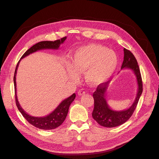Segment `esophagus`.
Wrapping results in <instances>:
<instances>
[{
    "label": "esophagus",
    "mask_w": 159,
    "mask_h": 159,
    "mask_svg": "<svg viewBox=\"0 0 159 159\" xmlns=\"http://www.w3.org/2000/svg\"><path fill=\"white\" fill-rule=\"evenodd\" d=\"M85 90L83 89H80V90L78 91V95H80V96L84 95H85Z\"/></svg>",
    "instance_id": "obj_1"
}]
</instances>
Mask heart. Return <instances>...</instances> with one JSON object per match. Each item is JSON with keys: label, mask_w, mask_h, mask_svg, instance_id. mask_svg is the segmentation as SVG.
Instances as JSON below:
<instances>
[{"label": "heart", "mask_w": 159, "mask_h": 159, "mask_svg": "<svg viewBox=\"0 0 159 159\" xmlns=\"http://www.w3.org/2000/svg\"><path fill=\"white\" fill-rule=\"evenodd\" d=\"M118 57L114 51L100 44H91L77 49L72 57L69 73L73 79L84 71L85 80L91 86L107 81L116 71Z\"/></svg>", "instance_id": "obj_1"}]
</instances>
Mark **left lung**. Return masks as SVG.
Segmentation results:
<instances>
[{
  "label": "left lung",
  "mask_w": 159,
  "mask_h": 159,
  "mask_svg": "<svg viewBox=\"0 0 159 159\" xmlns=\"http://www.w3.org/2000/svg\"><path fill=\"white\" fill-rule=\"evenodd\" d=\"M124 59L121 70L128 69L133 71L136 77L138 89L134 102L128 109L115 111L111 109L106 99L107 89L109 87V81L99 85L93 94L94 99V109L92 117L98 124L105 127H115L125 123L131 117L135 109L139 98L143 92V82L140 70L135 57L129 50L124 48Z\"/></svg>",
  "instance_id": "left-lung-1"
}]
</instances>
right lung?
Instances as JSON below:
<instances>
[{
    "label": "right lung",
    "instance_id": "right-lung-1",
    "mask_svg": "<svg viewBox=\"0 0 159 159\" xmlns=\"http://www.w3.org/2000/svg\"><path fill=\"white\" fill-rule=\"evenodd\" d=\"M66 36L64 38H61L60 40H57L55 41H42L37 43V44L32 46L30 48L28 49L25 54L21 57V59L25 57L26 56L30 55L34 52L41 50H57L60 48V45L63 44L64 41L66 40ZM20 60L18 62L17 66L16 67L15 72H14V91H15V100L16 106L19 110V111L21 113L22 116L25 117L28 123H30L33 126H34L38 129L43 130H50L54 129L57 127L60 126L63 123L64 120L66 118L67 115L68 113V109L70 105L73 102V101L75 98V94H72L69 98L65 99L64 100L59 104L52 113L49 115H46L44 117H34L32 115L27 113L25 110H24L19 103L17 95H16V75L17 69L18 67V64L20 63Z\"/></svg>",
    "mask_w": 159,
    "mask_h": 159
}]
</instances>
